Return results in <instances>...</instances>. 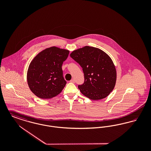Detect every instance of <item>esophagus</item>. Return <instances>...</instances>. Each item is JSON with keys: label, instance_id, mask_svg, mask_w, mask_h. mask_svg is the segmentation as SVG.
Instances as JSON below:
<instances>
[{"label": "esophagus", "instance_id": "obj_1", "mask_svg": "<svg viewBox=\"0 0 151 151\" xmlns=\"http://www.w3.org/2000/svg\"><path fill=\"white\" fill-rule=\"evenodd\" d=\"M70 82L72 83H75V80L74 79H72V80H70Z\"/></svg>", "mask_w": 151, "mask_h": 151}]
</instances>
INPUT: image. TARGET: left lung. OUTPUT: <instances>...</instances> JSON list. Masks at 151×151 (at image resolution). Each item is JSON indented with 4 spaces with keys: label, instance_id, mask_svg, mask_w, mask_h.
<instances>
[{
    "label": "left lung",
    "instance_id": "1",
    "mask_svg": "<svg viewBox=\"0 0 151 151\" xmlns=\"http://www.w3.org/2000/svg\"><path fill=\"white\" fill-rule=\"evenodd\" d=\"M70 57L80 65L84 73V83L78 86L81 93L92 100L108 96L116 80L111 58L100 49L88 46L73 51Z\"/></svg>",
    "mask_w": 151,
    "mask_h": 151
}]
</instances>
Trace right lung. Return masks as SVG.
<instances>
[{
  "mask_svg": "<svg viewBox=\"0 0 151 151\" xmlns=\"http://www.w3.org/2000/svg\"><path fill=\"white\" fill-rule=\"evenodd\" d=\"M69 52L68 50L52 46L40 52L31 61L27 82L36 96L49 99L62 92L66 84L62 65Z\"/></svg>",
  "mask_w": 151,
  "mask_h": 151,
  "instance_id": "right-lung-1",
  "label": "right lung"
}]
</instances>
